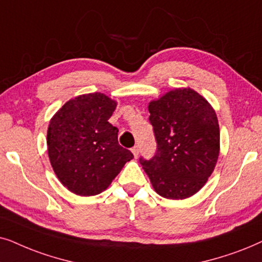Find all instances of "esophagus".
Wrapping results in <instances>:
<instances>
[{
    "mask_svg": "<svg viewBox=\"0 0 262 262\" xmlns=\"http://www.w3.org/2000/svg\"><path fill=\"white\" fill-rule=\"evenodd\" d=\"M132 152H133L134 157H138V155H139V146L138 145L134 146V147L132 148Z\"/></svg>",
    "mask_w": 262,
    "mask_h": 262,
    "instance_id": "obj_1",
    "label": "esophagus"
}]
</instances>
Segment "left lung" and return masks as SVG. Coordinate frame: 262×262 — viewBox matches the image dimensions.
<instances>
[{"label": "left lung", "instance_id": "8db88e82", "mask_svg": "<svg viewBox=\"0 0 262 262\" xmlns=\"http://www.w3.org/2000/svg\"><path fill=\"white\" fill-rule=\"evenodd\" d=\"M156 155L140 158L160 196L182 200L198 193L213 172L219 156L215 111L194 90L176 89L148 104Z\"/></svg>", "mask_w": 262, "mask_h": 262}]
</instances>
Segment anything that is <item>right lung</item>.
<instances>
[{
	"label": "right lung",
	"mask_w": 262,
	"mask_h": 262,
	"mask_svg": "<svg viewBox=\"0 0 262 262\" xmlns=\"http://www.w3.org/2000/svg\"><path fill=\"white\" fill-rule=\"evenodd\" d=\"M116 105L103 93H87L68 100L50 120L49 159L57 179L72 193H102L134 158L118 145V129L109 123Z\"/></svg>",
	"instance_id": "right-lung-1"
}]
</instances>
